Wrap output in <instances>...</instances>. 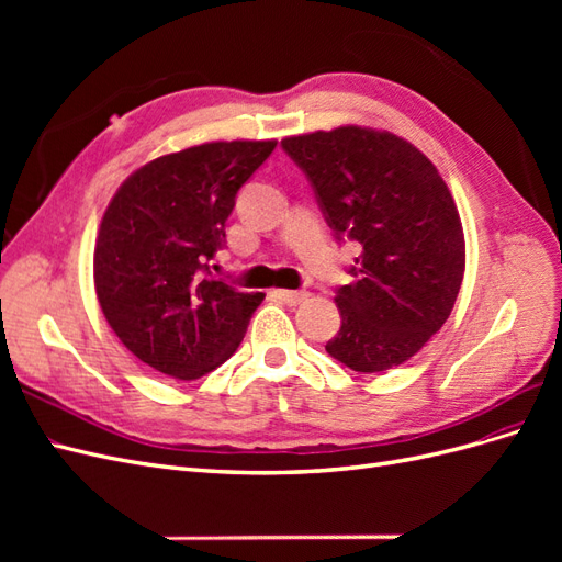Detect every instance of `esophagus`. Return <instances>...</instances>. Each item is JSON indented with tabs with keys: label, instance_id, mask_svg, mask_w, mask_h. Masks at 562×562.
<instances>
[{
	"label": "esophagus",
	"instance_id": "esophagus-1",
	"mask_svg": "<svg viewBox=\"0 0 562 562\" xmlns=\"http://www.w3.org/2000/svg\"><path fill=\"white\" fill-rule=\"evenodd\" d=\"M274 295L279 297V300H283L285 304H291V307H297L300 302H304L307 300V291H285V288H281V291H274Z\"/></svg>",
	"mask_w": 562,
	"mask_h": 562
}]
</instances>
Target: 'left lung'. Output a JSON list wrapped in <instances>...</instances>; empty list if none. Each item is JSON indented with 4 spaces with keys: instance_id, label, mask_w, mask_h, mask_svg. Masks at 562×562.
<instances>
[{
    "instance_id": "1",
    "label": "left lung",
    "mask_w": 562,
    "mask_h": 562,
    "mask_svg": "<svg viewBox=\"0 0 562 562\" xmlns=\"http://www.w3.org/2000/svg\"><path fill=\"white\" fill-rule=\"evenodd\" d=\"M312 182L335 239L361 244L335 302L326 351L356 372L405 363L448 321L464 279V232L436 166L389 131L339 126L281 140Z\"/></svg>"
}]
</instances>
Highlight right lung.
Masks as SVG:
<instances>
[{
  "label": "right lung",
  "mask_w": 562,
  "mask_h": 562,
  "mask_svg": "<svg viewBox=\"0 0 562 562\" xmlns=\"http://www.w3.org/2000/svg\"><path fill=\"white\" fill-rule=\"evenodd\" d=\"M277 140L206 143L131 173L100 223L93 279L124 347L176 380H199L241 345L262 293L211 274L236 192Z\"/></svg>",
  "instance_id": "add662e5"
}]
</instances>
